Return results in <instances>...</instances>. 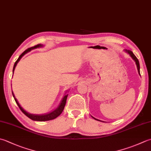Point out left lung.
Here are the masks:
<instances>
[{"label": "left lung", "mask_w": 151, "mask_h": 151, "mask_svg": "<svg viewBox=\"0 0 151 151\" xmlns=\"http://www.w3.org/2000/svg\"><path fill=\"white\" fill-rule=\"evenodd\" d=\"M124 52H126V53H128V54L131 56V58L133 59V60H134V61L135 62V64H136V66H137V70H138L139 75H140L139 62V61H138V60H137V58H136V56H135V55L134 54V53H133L132 51H130V50H126H126H124ZM91 117H92L93 119H95V120H99V121H101V122H103V121L100 120H98V119H96V118H94V117L92 116H91Z\"/></svg>", "instance_id": "1"}]
</instances>
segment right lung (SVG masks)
I'll return each instance as SVG.
<instances>
[{
	"label": "right lung",
	"instance_id": "1",
	"mask_svg": "<svg viewBox=\"0 0 151 151\" xmlns=\"http://www.w3.org/2000/svg\"><path fill=\"white\" fill-rule=\"evenodd\" d=\"M43 46H44V45H42V44H37V45H36V46H33V47H31V48H29L28 49H27L25 51L23 52L22 54L19 55V57L18 58V59H17V61L15 62L14 65V67H13V73H14L15 68H16L17 63H18L19 60H21V58H22L23 55L26 54L27 53L31 52L32 50L38 48H42V47H43ZM67 91H66L65 93L64 94L63 98L61 99L60 104H59V105L58 106L57 108L54 109V111L50 112V113H46V114H31V113H28L27 111H26L25 109L20 105L19 102L17 101V99L16 98V97H15L13 91H12V95H13V97H14V98L15 99V101H16V102L17 103V105H18V107L21 109V111L23 112V113H24L27 116L29 117V119L32 120L40 121V122H42V121H48V120H53V119H55V118H57L58 116H60V115L61 114V113L63 111L65 105V103H66L67 98V96H68V94H66L67 92Z\"/></svg>",
	"mask_w": 151,
	"mask_h": 151
}]
</instances>
